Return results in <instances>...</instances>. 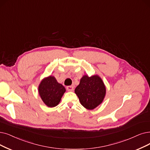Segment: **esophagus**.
Returning a JSON list of instances; mask_svg holds the SVG:
<instances>
[{
  "label": "esophagus",
  "instance_id": "34e87169",
  "mask_svg": "<svg viewBox=\"0 0 150 150\" xmlns=\"http://www.w3.org/2000/svg\"><path fill=\"white\" fill-rule=\"evenodd\" d=\"M67 89L68 91H69V92H72V91H73L74 87H73V86H67Z\"/></svg>",
  "mask_w": 150,
  "mask_h": 150
}]
</instances>
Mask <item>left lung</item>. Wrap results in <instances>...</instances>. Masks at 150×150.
Instances as JSON below:
<instances>
[{"instance_id":"obj_1","label":"left lung","mask_w":150,"mask_h":150,"mask_svg":"<svg viewBox=\"0 0 150 150\" xmlns=\"http://www.w3.org/2000/svg\"><path fill=\"white\" fill-rule=\"evenodd\" d=\"M81 105L87 110H93L100 105L105 98L106 87L97 75H84L74 91Z\"/></svg>"}]
</instances>
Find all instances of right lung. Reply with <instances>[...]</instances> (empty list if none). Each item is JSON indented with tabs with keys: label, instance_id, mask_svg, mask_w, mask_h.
<instances>
[{
	"label": "right lung",
	"instance_id": "obj_1",
	"mask_svg": "<svg viewBox=\"0 0 150 150\" xmlns=\"http://www.w3.org/2000/svg\"><path fill=\"white\" fill-rule=\"evenodd\" d=\"M38 90L41 99L47 106L50 108L58 105L66 92L64 87L52 76L45 77L41 81Z\"/></svg>",
	"mask_w": 150,
	"mask_h": 150
}]
</instances>
